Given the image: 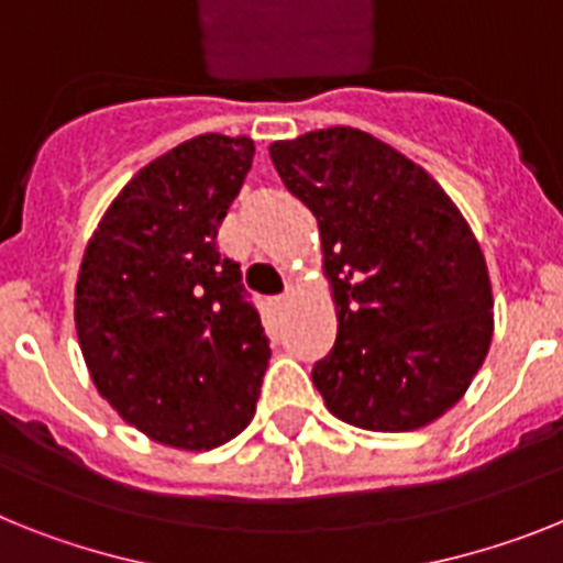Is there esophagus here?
Here are the masks:
<instances>
[{
  "mask_svg": "<svg viewBox=\"0 0 563 563\" xmlns=\"http://www.w3.org/2000/svg\"><path fill=\"white\" fill-rule=\"evenodd\" d=\"M291 297H295V295H291V288H288L286 295L272 297V309H275V311H283V309H286V306H288V302H291Z\"/></svg>",
  "mask_w": 563,
  "mask_h": 563,
  "instance_id": "obj_1",
  "label": "esophagus"
}]
</instances>
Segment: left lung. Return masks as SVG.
<instances>
[{
	"mask_svg": "<svg viewBox=\"0 0 563 563\" xmlns=\"http://www.w3.org/2000/svg\"><path fill=\"white\" fill-rule=\"evenodd\" d=\"M317 218L336 342L311 371L354 428L437 422L471 388L493 340V288L476 234L437 180L354 126L268 146Z\"/></svg>",
	"mask_w": 563,
	"mask_h": 563,
	"instance_id": "8db88e82",
	"label": "left lung"
}]
</instances>
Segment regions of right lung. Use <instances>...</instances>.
I'll return each instance as SVG.
<instances>
[{
  "instance_id": "obj_1",
  "label": "right lung",
  "mask_w": 563,
  "mask_h": 563,
  "mask_svg": "<svg viewBox=\"0 0 563 563\" xmlns=\"http://www.w3.org/2000/svg\"><path fill=\"white\" fill-rule=\"evenodd\" d=\"M254 141L207 133L150 161L115 195L81 257L76 331L119 417L178 451H212L252 422L268 365L261 314L218 227Z\"/></svg>"
}]
</instances>
